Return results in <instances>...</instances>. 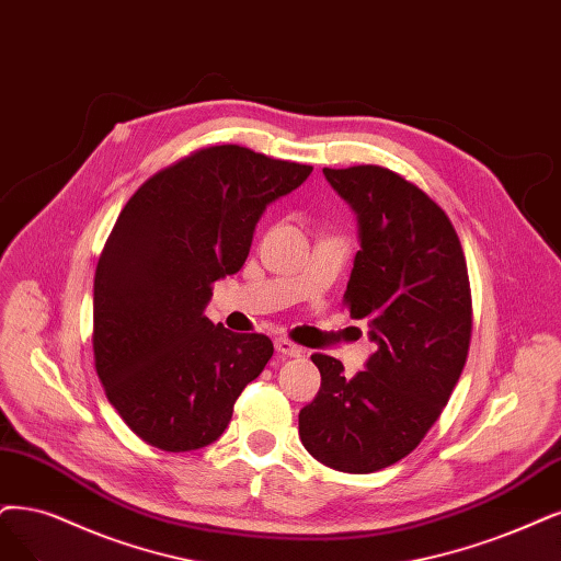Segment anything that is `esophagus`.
<instances>
[{
	"label": "esophagus",
	"instance_id": "obj_1",
	"mask_svg": "<svg viewBox=\"0 0 561 561\" xmlns=\"http://www.w3.org/2000/svg\"><path fill=\"white\" fill-rule=\"evenodd\" d=\"M275 348H277V354L284 356V358H298V356H302V346H298L296 342L286 340V337H277L275 340Z\"/></svg>",
	"mask_w": 561,
	"mask_h": 561
}]
</instances>
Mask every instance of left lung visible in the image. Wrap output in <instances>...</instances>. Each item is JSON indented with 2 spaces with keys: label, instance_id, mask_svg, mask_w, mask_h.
Instances as JSON below:
<instances>
[{
  "label": "left lung",
  "instance_id": "8db88e82",
  "mask_svg": "<svg viewBox=\"0 0 561 561\" xmlns=\"http://www.w3.org/2000/svg\"><path fill=\"white\" fill-rule=\"evenodd\" d=\"M323 173L358 215L344 307L379 348L354 379L314 354L321 388L298 430L321 465L371 473L407 458L448 404L469 354L471 286L455 226L421 186L375 163Z\"/></svg>",
  "mask_w": 561,
  "mask_h": 561
}]
</instances>
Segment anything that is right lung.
I'll return each mask as SVG.
<instances>
[{"label": "right lung", "mask_w": 561, "mask_h": 561, "mask_svg": "<svg viewBox=\"0 0 561 561\" xmlns=\"http://www.w3.org/2000/svg\"><path fill=\"white\" fill-rule=\"evenodd\" d=\"M312 165L210 145L145 180L122 207L94 273V367L145 444L186 453L221 437L233 404L273 358L261 333H231L203 309L242 267L265 205Z\"/></svg>", "instance_id": "1"}]
</instances>
